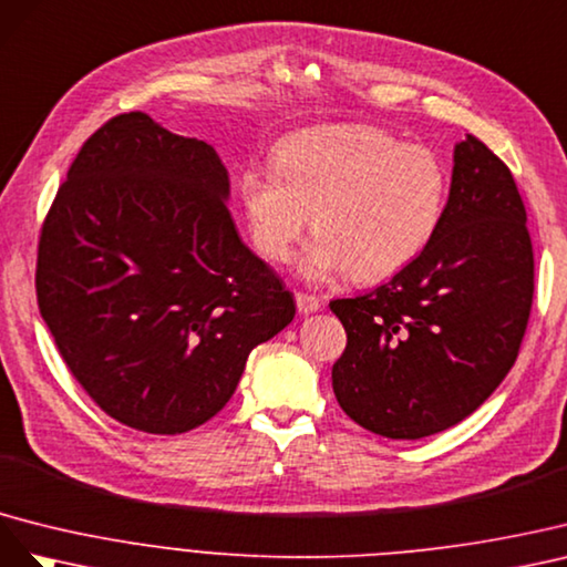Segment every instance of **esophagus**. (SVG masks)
<instances>
[{"mask_svg": "<svg viewBox=\"0 0 567 567\" xmlns=\"http://www.w3.org/2000/svg\"><path fill=\"white\" fill-rule=\"evenodd\" d=\"M295 299H297V311H299V313H303V316L316 313V311H320V309H322V301H320L318 297H313V295L297 292V295H295Z\"/></svg>", "mask_w": 567, "mask_h": 567, "instance_id": "34e87169", "label": "esophagus"}]
</instances>
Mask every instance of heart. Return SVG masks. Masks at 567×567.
<instances>
[{"label": "heart", "instance_id": "b5f03b06", "mask_svg": "<svg viewBox=\"0 0 567 567\" xmlns=\"http://www.w3.org/2000/svg\"><path fill=\"white\" fill-rule=\"evenodd\" d=\"M446 164L423 144L373 125H326L275 144L272 166H247L237 189L256 251L287 261L311 216L301 258L309 280L361 282L406 268L436 235L449 199Z\"/></svg>", "mask_w": 567, "mask_h": 567}]
</instances>
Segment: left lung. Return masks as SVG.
<instances>
[{
    "instance_id": "left-lung-1",
    "label": "left lung",
    "mask_w": 567,
    "mask_h": 567,
    "mask_svg": "<svg viewBox=\"0 0 567 567\" xmlns=\"http://www.w3.org/2000/svg\"><path fill=\"white\" fill-rule=\"evenodd\" d=\"M525 220L508 166L465 135L430 245L373 292L330 301L347 330L332 390L353 423L420 440L487 401L517 359L532 309Z\"/></svg>"
}]
</instances>
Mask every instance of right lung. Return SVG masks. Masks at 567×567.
I'll use <instances>...</instances> for the list:
<instances>
[{"label":"right lung","mask_w":567,"mask_h":567,"mask_svg":"<svg viewBox=\"0 0 567 567\" xmlns=\"http://www.w3.org/2000/svg\"><path fill=\"white\" fill-rule=\"evenodd\" d=\"M212 144L147 113L111 118L78 152L44 218L38 303L96 406L150 434L212 420L295 297L241 241Z\"/></svg>","instance_id":"add662e5"}]
</instances>
